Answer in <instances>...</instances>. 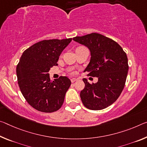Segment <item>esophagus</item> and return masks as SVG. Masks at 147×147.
Listing matches in <instances>:
<instances>
[{
  "mask_svg": "<svg viewBox=\"0 0 147 147\" xmlns=\"http://www.w3.org/2000/svg\"><path fill=\"white\" fill-rule=\"evenodd\" d=\"M76 80H77V79H76V78H71V82H72V83H74V82H76Z\"/></svg>",
  "mask_w": 147,
  "mask_h": 147,
  "instance_id": "1",
  "label": "esophagus"
}]
</instances>
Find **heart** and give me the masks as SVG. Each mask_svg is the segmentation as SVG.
Returning a JSON list of instances; mask_svg holds the SVG:
<instances>
[{
    "instance_id": "1",
    "label": "heart",
    "mask_w": 147,
    "mask_h": 147,
    "mask_svg": "<svg viewBox=\"0 0 147 147\" xmlns=\"http://www.w3.org/2000/svg\"><path fill=\"white\" fill-rule=\"evenodd\" d=\"M85 48V47H84V46H80V47H78L77 48ZM76 48V49H77Z\"/></svg>"
}]
</instances>
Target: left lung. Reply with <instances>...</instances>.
Masks as SVG:
<instances>
[{
  "label": "left lung",
  "mask_w": 147,
  "mask_h": 147,
  "mask_svg": "<svg viewBox=\"0 0 147 147\" xmlns=\"http://www.w3.org/2000/svg\"><path fill=\"white\" fill-rule=\"evenodd\" d=\"M73 40L90 49V62L84 71L98 78L95 84L83 79L82 103L90 110L105 109L115 103L124 88L129 69L126 53L116 42L96 32L74 37Z\"/></svg>",
  "instance_id": "8db88e82"
}]
</instances>
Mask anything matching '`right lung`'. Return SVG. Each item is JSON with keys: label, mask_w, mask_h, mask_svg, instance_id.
I'll return each instance as SVG.
<instances>
[{"label": "right lung", "mask_w": 147, "mask_h": 147, "mask_svg": "<svg viewBox=\"0 0 147 147\" xmlns=\"http://www.w3.org/2000/svg\"><path fill=\"white\" fill-rule=\"evenodd\" d=\"M72 38L43 40L25 50L16 67L21 92L30 105L42 113L61 108L71 84L67 76L51 81L48 72Z\"/></svg>", "instance_id": "right-lung-1"}]
</instances>
